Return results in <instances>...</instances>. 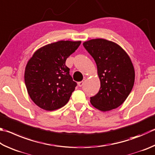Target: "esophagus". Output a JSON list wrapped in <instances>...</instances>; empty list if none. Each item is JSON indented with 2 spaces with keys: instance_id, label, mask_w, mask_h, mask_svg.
<instances>
[{
  "instance_id": "34e87169",
  "label": "esophagus",
  "mask_w": 155,
  "mask_h": 155,
  "mask_svg": "<svg viewBox=\"0 0 155 155\" xmlns=\"http://www.w3.org/2000/svg\"><path fill=\"white\" fill-rule=\"evenodd\" d=\"M85 79H83L82 81H81V82H78V87H82V86L83 85L84 83H85Z\"/></svg>"
}]
</instances>
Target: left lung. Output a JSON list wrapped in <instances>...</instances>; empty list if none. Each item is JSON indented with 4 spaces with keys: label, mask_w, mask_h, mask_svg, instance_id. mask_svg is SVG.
Returning a JSON list of instances; mask_svg holds the SVG:
<instances>
[{
    "label": "left lung",
    "mask_w": 155,
    "mask_h": 155,
    "mask_svg": "<svg viewBox=\"0 0 155 155\" xmlns=\"http://www.w3.org/2000/svg\"><path fill=\"white\" fill-rule=\"evenodd\" d=\"M83 46L96 63L100 89L90 97L95 108L102 111L117 108L125 102L135 81L134 66L121 47L102 38L92 39Z\"/></svg>",
    "instance_id": "1"
}]
</instances>
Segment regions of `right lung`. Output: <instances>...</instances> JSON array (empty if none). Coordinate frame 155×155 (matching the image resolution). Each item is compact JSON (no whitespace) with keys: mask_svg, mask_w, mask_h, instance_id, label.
Here are the masks:
<instances>
[{"mask_svg":"<svg viewBox=\"0 0 155 155\" xmlns=\"http://www.w3.org/2000/svg\"><path fill=\"white\" fill-rule=\"evenodd\" d=\"M81 41H60L36 51L28 62L24 81L28 93L36 105L52 111L68 102L77 83L73 81L66 60Z\"/></svg>","mask_w":155,"mask_h":155,"instance_id":"add662e5","label":"right lung"}]
</instances>
